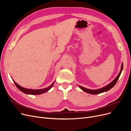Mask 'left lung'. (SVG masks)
Instances as JSON below:
<instances>
[{
	"instance_id": "left-lung-1",
	"label": "left lung",
	"mask_w": 131,
	"mask_h": 131,
	"mask_svg": "<svg viewBox=\"0 0 131 131\" xmlns=\"http://www.w3.org/2000/svg\"><path fill=\"white\" fill-rule=\"evenodd\" d=\"M123 64H122V67H121V71L119 73V74L117 76V77L114 80V81H113L111 83H110L108 85H107V86L102 88H101V89H98V90H90V89H88L86 88H85L83 86H81L80 85H79V87L82 89V90H83V91L86 92V93H90V94H99V93H102V92H106L108 90H109L110 89H111L112 88L114 87V86L116 84V83H117V82L120 75L121 74V73L122 72V70H123Z\"/></svg>"
}]
</instances>
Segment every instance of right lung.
I'll return each instance as SVG.
<instances>
[{"label": "right lung", "mask_w": 131, "mask_h": 131, "mask_svg": "<svg viewBox=\"0 0 131 131\" xmlns=\"http://www.w3.org/2000/svg\"><path fill=\"white\" fill-rule=\"evenodd\" d=\"M14 81V84L16 86V87L19 89L20 91H22L23 93H26V94H32V95L40 94H42V93L47 92L48 91H49L50 89L53 86L54 83L55 82V81H54L53 83H52V84H51V85L50 86H49L48 88L42 89H39V90H33V89H26V88H23L22 86H19L18 84H17L14 81Z\"/></svg>", "instance_id": "add662e5"}]
</instances>
